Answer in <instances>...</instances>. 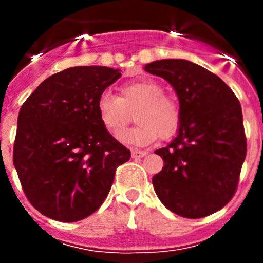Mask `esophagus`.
<instances>
[{
    "label": "esophagus",
    "mask_w": 263,
    "mask_h": 263,
    "mask_svg": "<svg viewBox=\"0 0 263 263\" xmlns=\"http://www.w3.org/2000/svg\"><path fill=\"white\" fill-rule=\"evenodd\" d=\"M147 154V150H138V148H133V150H132V157L133 158H143Z\"/></svg>",
    "instance_id": "esophagus-1"
}]
</instances>
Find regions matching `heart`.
Returning <instances> with one entry per match:
<instances>
[{"mask_svg": "<svg viewBox=\"0 0 263 263\" xmlns=\"http://www.w3.org/2000/svg\"><path fill=\"white\" fill-rule=\"evenodd\" d=\"M121 96L105 90L97 100L100 122L113 136H117L136 111L138 124L118 136L124 143L150 145L158 138H170L180 125V108L175 100L166 96L163 87L154 80H139L121 85Z\"/></svg>", "mask_w": 263, "mask_h": 263, "instance_id": "1", "label": "heart"}]
</instances>
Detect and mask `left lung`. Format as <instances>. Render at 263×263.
I'll return each instance as SVG.
<instances>
[{
    "label": "left lung",
    "instance_id": "1",
    "mask_svg": "<svg viewBox=\"0 0 263 263\" xmlns=\"http://www.w3.org/2000/svg\"><path fill=\"white\" fill-rule=\"evenodd\" d=\"M145 69L173 85L180 105L178 136L155 152L164 162L153 176L155 194L182 217L212 215L236 194L246 157L240 101L217 75L188 60H157Z\"/></svg>",
    "mask_w": 263,
    "mask_h": 263
}]
</instances>
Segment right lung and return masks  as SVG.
<instances>
[{"label":"right lung","instance_id":"obj_1","mask_svg":"<svg viewBox=\"0 0 263 263\" xmlns=\"http://www.w3.org/2000/svg\"><path fill=\"white\" fill-rule=\"evenodd\" d=\"M120 69L71 67L46 79L23 103L13 163L42 215L73 222L96 212L130 150L100 122L97 100Z\"/></svg>","mask_w":263,"mask_h":263}]
</instances>
